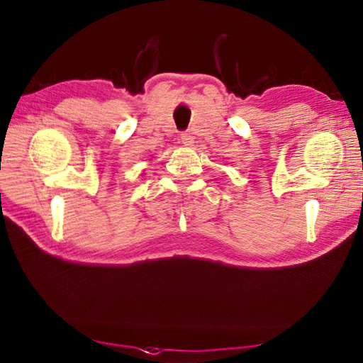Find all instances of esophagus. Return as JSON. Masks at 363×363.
Listing matches in <instances>:
<instances>
[{
    "label": "esophagus",
    "instance_id": "1",
    "mask_svg": "<svg viewBox=\"0 0 363 363\" xmlns=\"http://www.w3.org/2000/svg\"><path fill=\"white\" fill-rule=\"evenodd\" d=\"M179 138H181V142H182L184 145H186V146L194 145V142H195V140H194V135H191L190 133H182Z\"/></svg>",
    "mask_w": 363,
    "mask_h": 363
}]
</instances>
